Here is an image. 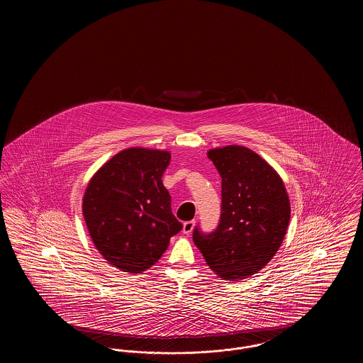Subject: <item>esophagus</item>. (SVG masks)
I'll list each match as a JSON object with an SVG mask.
<instances>
[{
  "label": "esophagus",
  "mask_w": 363,
  "mask_h": 363,
  "mask_svg": "<svg viewBox=\"0 0 363 363\" xmlns=\"http://www.w3.org/2000/svg\"><path fill=\"white\" fill-rule=\"evenodd\" d=\"M194 225H196V222H194V220H189V222H185V223H184V228H182L184 234L189 235L190 233H191V230L194 228Z\"/></svg>",
  "instance_id": "obj_1"
}]
</instances>
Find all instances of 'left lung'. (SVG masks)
Wrapping results in <instances>:
<instances>
[{"instance_id": "1", "label": "left lung", "mask_w": 363, "mask_h": 363, "mask_svg": "<svg viewBox=\"0 0 363 363\" xmlns=\"http://www.w3.org/2000/svg\"><path fill=\"white\" fill-rule=\"evenodd\" d=\"M208 157L222 177L218 227L193 230L208 267L225 280L257 274L277 255L290 222V200L279 174L255 151L228 145Z\"/></svg>"}]
</instances>
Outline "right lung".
I'll return each instance as SVG.
<instances>
[{"instance_id": "1", "label": "right lung", "mask_w": 363, "mask_h": 363, "mask_svg": "<svg viewBox=\"0 0 363 363\" xmlns=\"http://www.w3.org/2000/svg\"><path fill=\"white\" fill-rule=\"evenodd\" d=\"M167 151L129 148L113 156L86 186L83 215L99 253L122 272L141 274L182 230L162 175Z\"/></svg>"}]
</instances>
